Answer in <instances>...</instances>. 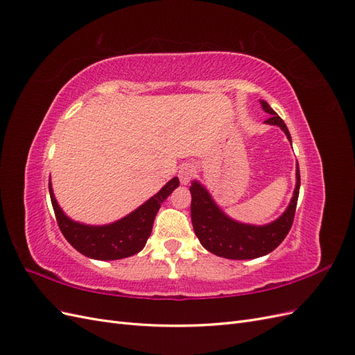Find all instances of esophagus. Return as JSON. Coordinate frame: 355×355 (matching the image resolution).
Instances as JSON below:
<instances>
[{"label":"esophagus","mask_w":355,"mask_h":355,"mask_svg":"<svg viewBox=\"0 0 355 355\" xmlns=\"http://www.w3.org/2000/svg\"><path fill=\"white\" fill-rule=\"evenodd\" d=\"M194 175H196V168H194V166H192V164L185 163V164H182V166L179 167L178 176H179V179H180V184H182V185H188L189 182H191V179L194 178Z\"/></svg>","instance_id":"34e87169"}]
</instances>
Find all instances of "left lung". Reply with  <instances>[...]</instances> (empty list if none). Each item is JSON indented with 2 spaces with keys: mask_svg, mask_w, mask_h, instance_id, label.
Returning <instances> with one entry per match:
<instances>
[{
  "mask_svg": "<svg viewBox=\"0 0 355 355\" xmlns=\"http://www.w3.org/2000/svg\"><path fill=\"white\" fill-rule=\"evenodd\" d=\"M261 105L262 110L271 115L265 123L280 127L292 144L288 128L282 118L265 101H261ZM299 188L300 173L299 166H296V187L286 211L274 222L257 227V225L241 223L227 216L214 202L209 191L200 182L192 180L189 191L192 197L191 220L194 232L204 249L216 256L235 261L256 259V257L265 256L282 244L292 228Z\"/></svg>",
  "mask_w": 355,
  "mask_h": 355,
  "instance_id": "obj_1",
  "label": "left lung"
}]
</instances>
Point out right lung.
I'll list each match as a JSON object with an SVG mask.
<instances>
[{
  "instance_id": "add662e5",
  "label": "right lung",
  "mask_w": 355,
  "mask_h": 355,
  "mask_svg": "<svg viewBox=\"0 0 355 355\" xmlns=\"http://www.w3.org/2000/svg\"><path fill=\"white\" fill-rule=\"evenodd\" d=\"M179 187V179L173 178L161 188L154 197L145 201L123 219L110 225H85L68 218L53 194L51 182H49L50 198L56 220L63 237L81 254L98 261H115L133 256L141 252L153 231L155 214L163 201Z\"/></svg>"
}]
</instances>
